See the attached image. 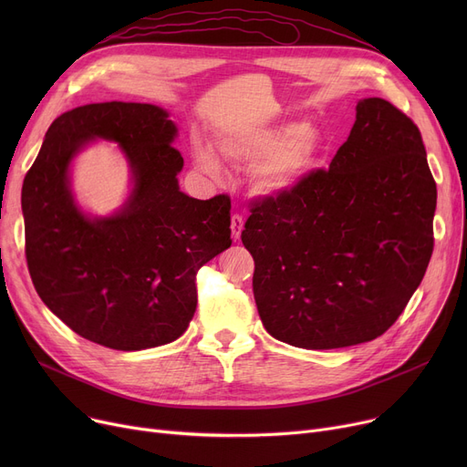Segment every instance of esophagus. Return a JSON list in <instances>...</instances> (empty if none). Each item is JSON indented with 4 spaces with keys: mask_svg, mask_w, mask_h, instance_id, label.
<instances>
[{
    "mask_svg": "<svg viewBox=\"0 0 467 467\" xmlns=\"http://www.w3.org/2000/svg\"><path fill=\"white\" fill-rule=\"evenodd\" d=\"M242 229H244V217L240 213H233V217H231V231H233V238L234 240L240 238Z\"/></svg>",
    "mask_w": 467,
    "mask_h": 467,
    "instance_id": "esophagus-1",
    "label": "esophagus"
}]
</instances>
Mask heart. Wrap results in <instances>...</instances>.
Returning <instances> with one entry per match:
<instances>
[{
    "mask_svg": "<svg viewBox=\"0 0 467 467\" xmlns=\"http://www.w3.org/2000/svg\"><path fill=\"white\" fill-rule=\"evenodd\" d=\"M324 140L305 122H287L275 129L231 134L219 140V151L236 162H253L250 182L261 194H280L297 187L317 162ZM192 159L204 174H223L217 153L210 145L196 141Z\"/></svg>",
    "mask_w": 467,
    "mask_h": 467,
    "instance_id": "1",
    "label": "heart"
}]
</instances>
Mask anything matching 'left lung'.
<instances>
[{
    "label": "left lung",
    "instance_id": "obj_1",
    "mask_svg": "<svg viewBox=\"0 0 467 467\" xmlns=\"http://www.w3.org/2000/svg\"><path fill=\"white\" fill-rule=\"evenodd\" d=\"M435 204L419 127L382 98L359 100L329 170L250 208L242 244L265 329L306 350L380 337L426 275Z\"/></svg>",
    "mask_w": 467,
    "mask_h": 467
}]
</instances>
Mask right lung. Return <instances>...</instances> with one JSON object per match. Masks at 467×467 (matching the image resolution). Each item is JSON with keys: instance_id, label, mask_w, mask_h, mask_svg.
I'll list each match as a JSON object with an SVG mask.
<instances>
[{"instance_id": "obj_1", "label": "right lung", "mask_w": 467, "mask_h": 467, "mask_svg": "<svg viewBox=\"0 0 467 467\" xmlns=\"http://www.w3.org/2000/svg\"><path fill=\"white\" fill-rule=\"evenodd\" d=\"M162 108L87 104L57 117L22 185L26 261L41 301L83 338L113 350L176 340L196 310V273L231 246V199L180 191L183 157ZM94 137L117 140L135 189L111 218L72 202L67 168Z\"/></svg>"}]
</instances>
